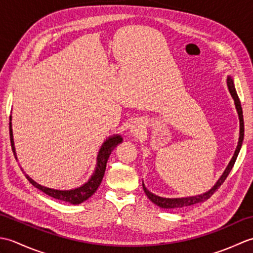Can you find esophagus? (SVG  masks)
<instances>
[{
    "label": "esophagus",
    "mask_w": 253,
    "mask_h": 253,
    "mask_svg": "<svg viewBox=\"0 0 253 253\" xmlns=\"http://www.w3.org/2000/svg\"><path fill=\"white\" fill-rule=\"evenodd\" d=\"M138 131H139V127H138L137 125L131 127V132H132V133H138Z\"/></svg>",
    "instance_id": "34e87169"
}]
</instances>
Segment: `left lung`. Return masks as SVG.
<instances>
[{
  "instance_id": "8db88e82",
  "label": "left lung",
  "mask_w": 253,
  "mask_h": 253,
  "mask_svg": "<svg viewBox=\"0 0 253 253\" xmlns=\"http://www.w3.org/2000/svg\"><path fill=\"white\" fill-rule=\"evenodd\" d=\"M227 85H228V89H229V92L232 94L233 99L235 101V105H236V109H237L238 112V116H239V122H240V136H239V141H238V146L237 149H236L234 157L230 161L228 166L225 169L224 174L222 175L221 178L218 179V181L215 184L211 190H209L208 192L203 193V195L200 196H196V197H188V198H177V199H169V198H162V197H159V196H155L153 195L152 192H150L146 186L143 185L142 182V187H143V190L146 192V195L148 196V198L151 200L154 204H157L160 208H164V209H178V208H185V207H189L192 206V204H197V203H201L204 202L206 200L211 197L214 192H215L221 185H223V182L225 181V179L227 178V176L229 175L230 170L233 169V166L236 162V160H237L238 157V153L240 151V148H241V144H243V140H244V135H245V126H244V116H243V109H241V104H240V100L238 98V94L236 92V89H235V85H234V82L233 79L230 77H227Z\"/></svg>"
}]
</instances>
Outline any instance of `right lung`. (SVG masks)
I'll return each instance as SVG.
<instances>
[{
    "label": "right lung",
    "mask_w": 253,
    "mask_h": 253,
    "mask_svg": "<svg viewBox=\"0 0 253 253\" xmlns=\"http://www.w3.org/2000/svg\"><path fill=\"white\" fill-rule=\"evenodd\" d=\"M12 118L9 117V121ZM9 138H10V146H12V150L16 158V152H15V147H14V141H13V131H12V123L9 122ZM122 137L121 136H113L111 138L107 139V140L103 143V146L100 149L99 154H98V163H96V168L93 175L91 176V178L85 182L84 185H83L82 187L76 188V189L73 190H55V189H51V188H46L38 184L35 180H32L28 175L25 174L24 169H21V170L24 171V174L26 176V178L30 181L31 185H34L38 189L41 190L42 192L46 193L47 196H50L54 199H57V200L61 201H65L68 203L72 204H79L84 201L87 200L88 198H90L91 196L98 189L102 178L104 176V171H105V168H106V162L107 159H109L111 152L114 150V148L117 146L118 143L122 142Z\"/></svg>",
    "instance_id": "obj_1"
}]
</instances>
